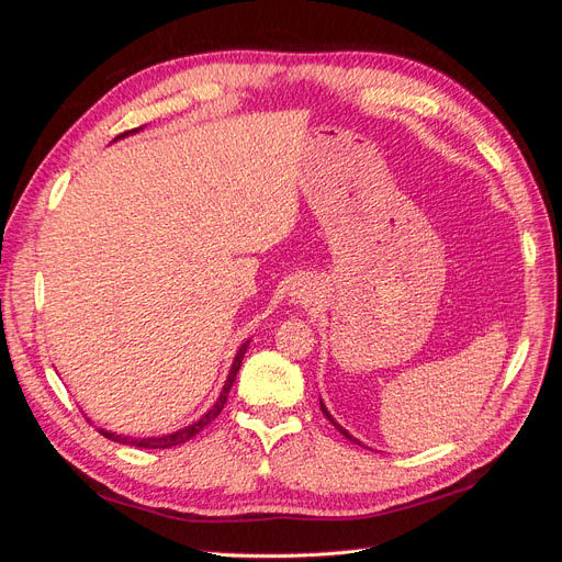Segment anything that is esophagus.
Returning <instances> with one entry per match:
<instances>
[{
	"mask_svg": "<svg viewBox=\"0 0 562 562\" xmlns=\"http://www.w3.org/2000/svg\"><path fill=\"white\" fill-rule=\"evenodd\" d=\"M293 295H295V300L297 302H302V304H307V302H312V291H310V288L307 285H302L300 283V288H297V291H293Z\"/></svg>",
	"mask_w": 562,
	"mask_h": 562,
	"instance_id": "obj_1",
	"label": "esophagus"
}]
</instances>
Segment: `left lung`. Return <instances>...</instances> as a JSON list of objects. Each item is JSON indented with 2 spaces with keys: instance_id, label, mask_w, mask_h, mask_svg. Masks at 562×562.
Masks as SVG:
<instances>
[{
  "instance_id": "obj_1",
  "label": "left lung",
  "mask_w": 562,
  "mask_h": 562,
  "mask_svg": "<svg viewBox=\"0 0 562 562\" xmlns=\"http://www.w3.org/2000/svg\"><path fill=\"white\" fill-rule=\"evenodd\" d=\"M321 411H323V415H326V417H328V419H330V422L335 424V427H337V431H339V434H345V436H347L349 440H353V443H359V440H356L353 436H349V431H345V429H342V427H339V424H337V422H335V419L330 417V413H328V407H326V405H323V401H321Z\"/></svg>"
}]
</instances>
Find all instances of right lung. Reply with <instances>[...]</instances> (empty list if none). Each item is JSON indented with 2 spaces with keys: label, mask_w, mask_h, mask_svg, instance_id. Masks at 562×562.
<instances>
[{
  "label": "right lung",
  "mask_w": 562,
  "mask_h": 562,
  "mask_svg": "<svg viewBox=\"0 0 562 562\" xmlns=\"http://www.w3.org/2000/svg\"><path fill=\"white\" fill-rule=\"evenodd\" d=\"M138 128H133V131H126V133H122V135H116V138H124V135H128V133H135ZM250 342V339H248ZM248 342H244L241 345V349L236 351V359H234V363H232V370H229V375H227V382H225V386H223V394H220V398L215 401V405L211 407V411L203 415L199 422H194V424H190V427H184V429H180V431H176V434H168V436H159V438H128V436H114V434H110V431H105V429H100V434H103L105 438H110V440H116V443H126V446H135V448H145V450H166V448H173V446H180V443H187V440L190 438H194L199 431H203V427H209V424L223 413V407H225V403H227V394H229V389H232V384H234V380H236V372H239V368H241V361H244V353H246V349H248Z\"/></svg>",
  "instance_id": "obj_1"
}]
</instances>
